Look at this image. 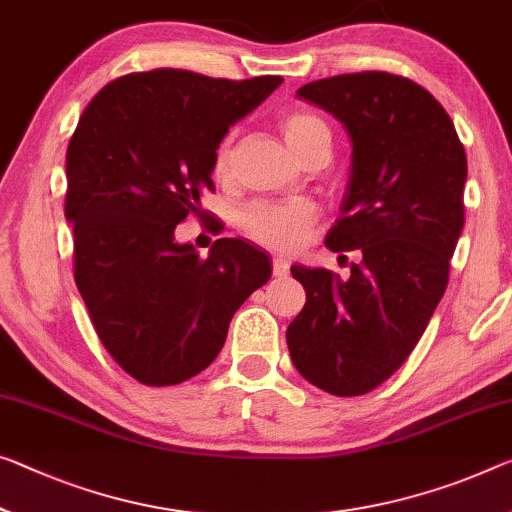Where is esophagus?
Listing matches in <instances>:
<instances>
[{"mask_svg": "<svg viewBox=\"0 0 512 512\" xmlns=\"http://www.w3.org/2000/svg\"><path fill=\"white\" fill-rule=\"evenodd\" d=\"M272 272H274V277H277V279H286L288 272H290V263L286 261V258H274Z\"/></svg>", "mask_w": 512, "mask_h": 512, "instance_id": "obj_1", "label": "esophagus"}]
</instances>
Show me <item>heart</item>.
I'll return each instance as SVG.
<instances>
[{"label": "heart", "instance_id": "heart-1", "mask_svg": "<svg viewBox=\"0 0 512 512\" xmlns=\"http://www.w3.org/2000/svg\"><path fill=\"white\" fill-rule=\"evenodd\" d=\"M279 130L290 151L297 157L311 153L313 148L327 146L332 141L327 123L320 116L293 109L279 119ZM233 169V135L219 141L215 151V176L226 180ZM318 222V208L311 201H258L242 212V229L251 240L272 251H295L309 238Z\"/></svg>", "mask_w": 512, "mask_h": 512}]
</instances>
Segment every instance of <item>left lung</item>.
Instances as JSON below:
<instances>
[{
    "mask_svg": "<svg viewBox=\"0 0 512 512\" xmlns=\"http://www.w3.org/2000/svg\"><path fill=\"white\" fill-rule=\"evenodd\" d=\"M297 96L345 125L352 141L341 217L325 245L359 251L350 277L293 265L306 304L288 325L290 359L334 396H361L398 371L442 300L465 226L467 155L432 93L366 70L309 82Z\"/></svg>",
    "mask_w": 512,
    "mask_h": 512,
    "instance_id": "8db88e82",
    "label": "left lung"
}]
</instances>
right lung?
<instances>
[{
    "mask_svg": "<svg viewBox=\"0 0 512 512\" xmlns=\"http://www.w3.org/2000/svg\"><path fill=\"white\" fill-rule=\"evenodd\" d=\"M281 82L130 73L93 96L70 137L77 290L105 350L141 384L171 387L208 368L233 313L272 277L265 251L245 240L219 238L201 258L174 231L215 190L219 141Z\"/></svg>",
    "mask_w": 512,
    "mask_h": 512,
    "instance_id": "right-lung-1",
    "label": "right lung"
}]
</instances>
